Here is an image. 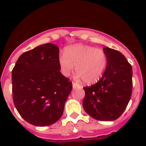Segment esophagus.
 <instances>
[{
  "instance_id": "obj_1",
  "label": "esophagus",
  "mask_w": 146,
  "mask_h": 146,
  "mask_svg": "<svg viewBox=\"0 0 146 146\" xmlns=\"http://www.w3.org/2000/svg\"><path fill=\"white\" fill-rule=\"evenodd\" d=\"M72 87H73V88H77L80 87V86L75 82H72Z\"/></svg>"
}]
</instances>
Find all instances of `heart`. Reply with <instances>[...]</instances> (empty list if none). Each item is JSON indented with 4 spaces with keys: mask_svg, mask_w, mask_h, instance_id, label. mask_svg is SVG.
Segmentation results:
<instances>
[{
    "mask_svg": "<svg viewBox=\"0 0 146 146\" xmlns=\"http://www.w3.org/2000/svg\"><path fill=\"white\" fill-rule=\"evenodd\" d=\"M58 63L64 76H69L75 67L77 79H82L86 84L90 85L102 77L108 64V58L102 50L77 44L65 49L64 53L59 55Z\"/></svg>",
    "mask_w": 146,
    "mask_h": 146,
    "instance_id": "1",
    "label": "heart"
}]
</instances>
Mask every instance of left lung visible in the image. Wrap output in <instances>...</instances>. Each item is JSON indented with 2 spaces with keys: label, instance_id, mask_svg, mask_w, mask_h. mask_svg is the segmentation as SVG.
Masks as SVG:
<instances>
[{
  "label": "left lung",
  "instance_id": "8db88e82",
  "mask_svg": "<svg viewBox=\"0 0 146 146\" xmlns=\"http://www.w3.org/2000/svg\"><path fill=\"white\" fill-rule=\"evenodd\" d=\"M108 58L104 74L96 84L85 87L82 106L85 111L99 121L116 120L126 109L132 91V68L124 55L103 47Z\"/></svg>",
  "mask_w": 146,
  "mask_h": 146
}]
</instances>
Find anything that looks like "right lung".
Masks as SVG:
<instances>
[{
  "mask_svg": "<svg viewBox=\"0 0 146 146\" xmlns=\"http://www.w3.org/2000/svg\"><path fill=\"white\" fill-rule=\"evenodd\" d=\"M58 58V47L47 43L22 54L13 69L14 104L31 124H53L64 113L72 85L60 73Z\"/></svg>",
  "mask_w": 146,
  "mask_h": 146,
  "instance_id": "1",
  "label": "right lung"
}]
</instances>
